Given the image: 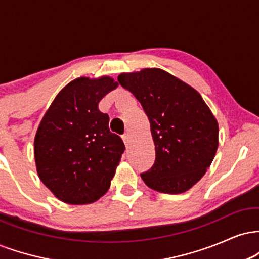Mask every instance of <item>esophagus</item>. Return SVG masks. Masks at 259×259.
<instances>
[{
  "label": "esophagus",
  "mask_w": 259,
  "mask_h": 259,
  "mask_svg": "<svg viewBox=\"0 0 259 259\" xmlns=\"http://www.w3.org/2000/svg\"><path fill=\"white\" fill-rule=\"evenodd\" d=\"M121 140H123L124 144H125L126 146H127V144H129V140H130V138H129V134H124V135L121 136Z\"/></svg>",
  "instance_id": "esophagus-1"
}]
</instances>
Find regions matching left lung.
Returning <instances> with one entry per match:
<instances>
[{
    "mask_svg": "<svg viewBox=\"0 0 259 259\" xmlns=\"http://www.w3.org/2000/svg\"><path fill=\"white\" fill-rule=\"evenodd\" d=\"M118 81L150 120L156 159L141 174L151 189L183 194L206 174L219 145L218 121L194 88L159 68L121 73Z\"/></svg>",
    "mask_w": 259,
    "mask_h": 259,
    "instance_id": "left-lung-1",
    "label": "left lung"
}]
</instances>
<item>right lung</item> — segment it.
Instances as JSON below:
<instances>
[{
  "label": "right lung",
  "mask_w": 259,
  "mask_h": 259,
  "mask_svg": "<svg viewBox=\"0 0 259 259\" xmlns=\"http://www.w3.org/2000/svg\"><path fill=\"white\" fill-rule=\"evenodd\" d=\"M117 88L107 75L74 79L40 121L34 140L38 178L64 203H92L111 186L125 146L109 132V117L99 103Z\"/></svg>",
  "instance_id": "right-lung-1"
}]
</instances>
